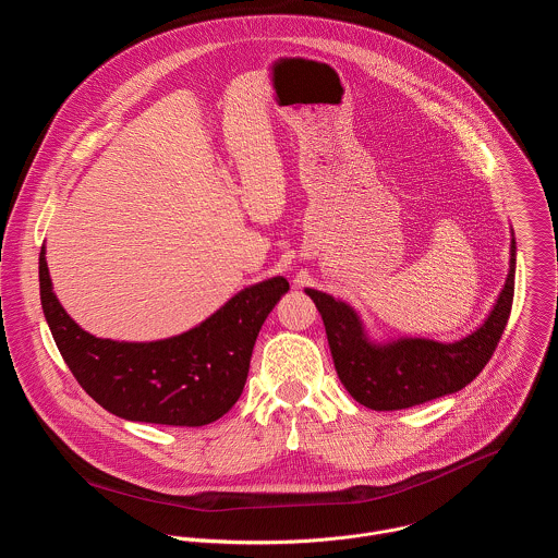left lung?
Wrapping results in <instances>:
<instances>
[{
    "label": "left lung",
    "instance_id": "obj_1",
    "mask_svg": "<svg viewBox=\"0 0 558 558\" xmlns=\"http://www.w3.org/2000/svg\"><path fill=\"white\" fill-rule=\"evenodd\" d=\"M514 251L512 240L510 272L490 316L458 343L402 339L372 345L350 305L307 288L325 325L333 367L352 398L374 411H396L456 393L473 383L495 354L512 310Z\"/></svg>",
    "mask_w": 558,
    "mask_h": 558
}]
</instances>
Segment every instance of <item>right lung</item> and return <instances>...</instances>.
Wrapping results in <instances>:
<instances>
[{"label":"right lung","mask_w":558,"mask_h":558,"mask_svg":"<svg viewBox=\"0 0 558 558\" xmlns=\"http://www.w3.org/2000/svg\"><path fill=\"white\" fill-rule=\"evenodd\" d=\"M39 290L65 365L102 409L134 422L202 426L242 396L257 333L290 283L272 277L251 286L202 325L156 343H119L81 329L52 292L46 251Z\"/></svg>","instance_id":"obj_1"}]
</instances>
